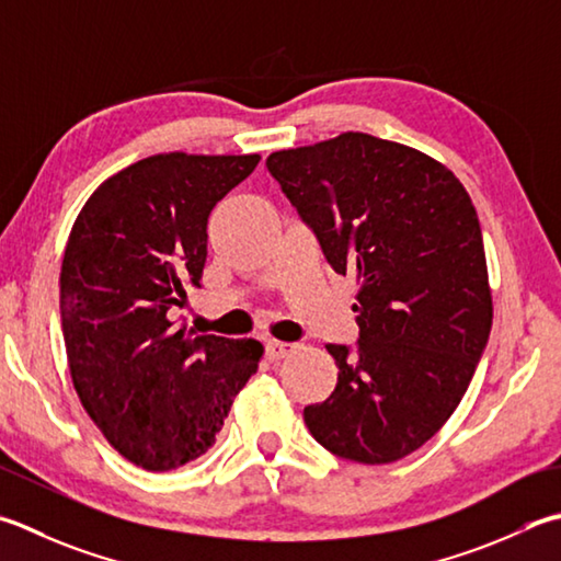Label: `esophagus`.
Wrapping results in <instances>:
<instances>
[{"mask_svg":"<svg viewBox=\"0 0 561 561\" xmlns=\"http://www.w3.org/2000/svg\"><path fill=\"white\" fill-rule=\"evenodd\" d=\"M294 350H296L294 343H282V340H270V343H267V359H272V362L284 359V357H289V355L294 353Z\"/></svg>","mask_w":561,"mask_h":561,"instance_id":"esophagus-1","label":"esophagus"}]
</instances>
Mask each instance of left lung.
<instances>
[{
    "label": "left lung",
    "mask_w": 561,
    "mask_h": 561,
    "mask_svg": "<svg viewBox=\"0 0 561 561\" xmlns=\"http://www.w3.org/2000/svg\"><path fill=\"white\" fill-rule=\"evenodd\" d=\"M267 170L331 267L357 279V350L328 345L337 387L304 421L328 453L397 462L447 423L486 347L477 208L443 162L357 130L272 152Z\"/></svg>",
    "instance_id": "obj_1"
}]
</instances>
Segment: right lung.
<instances>
[{"label":"right lung","mask_w":561,"mask_h":561,"mask_svg":"<svg viewBox=\"0 0 561 561\" xmlns=\"http://www.w3.org/2000/svg\"><path fill=\"white\" fill-rule=\"evenodd\" d=\"M257 162L160 152L99 184L72 224L60 270L70 377L108 445L148 471L216 443L265 353L252 337L172 321L186 289L202 287L208 214Z\"/></svg>","instance_id":"add662e5"}]
</instances>
